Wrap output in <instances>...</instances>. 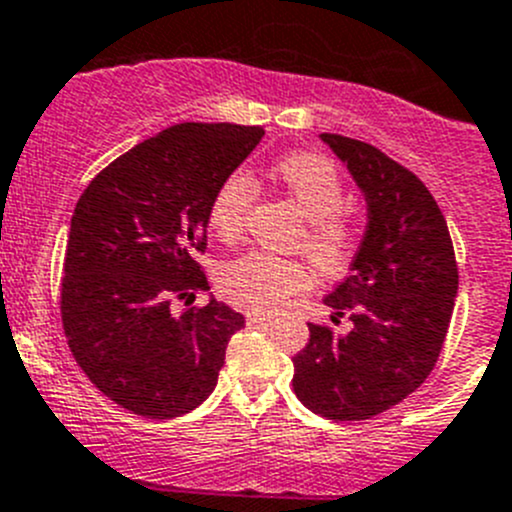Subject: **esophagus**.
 <instances>
[{"mask_svg":"<svg viewBox=\"0 0 512 512\" xmlns=\"http://www.w3.org/2000/svg\"><path fill=\"white\" fill-rule=\"evenodd\" d=\"M245 321H247V326H262V323L270 321V313H260V310H247Z\"/></svg>","mask_w":512,"mask_h":512,"instance_id":"34e87169","label":"esophagus"}]
</instances>
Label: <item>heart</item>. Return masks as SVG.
<instances>
[{
	"instance_id": "1",
	"label": "heart",
	"mask_w": 512,
	"mask_h": 512,
	"mask_svg": "<svg viewBox=\"0 0 512 512\" xmlns=\"http://www.w3.org/2000/svg\"><path fill=\"white\" fill-rule=\"evenodd\" d=\"M288 197L305 214V229L298 245L323 272H341L358 245V229L343 212L346 181L328 156L313 151L288 154L272 166ZM260 186L250 171L234 169L217 184L209 202V227L219 240L232 245L242 240ZM313 267L298 257H280L265 250L224 262L217 272L219 290L232 303L252 310H275L290 295L313 285Z\"/></svg>"
}]
</instances>
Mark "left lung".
I'll return each instance as SVG.
<instances>
[{
  "mask_svg": "<svg viewBox=\"0 0 512 512\" xmlns=\"http://www.w3.org/2000/svg\"><path fill=\"white\" fill-rule=\"evenodd\" d=\"M366 194L369 224L348 278L326 298L351 331L308 323L293 391L310 412L358 422L407 399L432 374L450 328L457 260L442 209L414 171L358 138L321 133Z\"/></svg>",
  "mask_w": 512,
  "mask_h": 512,
  "instance_id": "1",
  "label": "left lung"
}]
</instances>
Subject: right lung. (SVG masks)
Segmentation results:
<instances>
[{
    "label": "right lung",
    "instance_id": "add662e5",
    "mask_svg": "<svg viewBox=\"0 0 512 512\" xmlns=\"http://www.w3.org/2000/svg\"><path fill=\"white\" fill-rule=\"evenodd\" d=\"M265 136L262 126L179 123L105 166L78 199L60 285L62 331L75 361L113 404L148 419L197 409L217 386L224 351L245 326L212 298L209 202Z\"/></svg>",
    "mask_w": 512,
    "mask_h": 512
}]
</instances>
